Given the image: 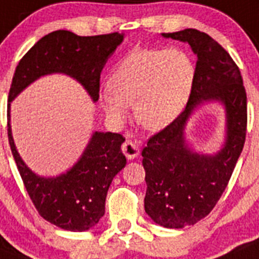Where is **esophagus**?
I'll list each match as a JSON object with an SVG mask.
<instances>
[{"label": "esophagus", "mask_w": 259, "mask_h": 259, "mask_svg": "<svg viewBox=\"0 0 259 259\" xmlns=\"http://www.w3.org/2000/svg\"><path fill=\"white\" fill-rule=\"evenodd\" d=\"M121 150H122L124 155L126 156L129 160H133V158L138 157V155H139L138 146H137V144L132 141L125 142V143L122 144V147H121Z\"/></svg>", "instance_id": "esophagus-1"}]
</instances>
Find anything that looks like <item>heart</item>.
<instances>
[{
  "mask_svg": "<svg viewBox=\"0 0 259 259\" xmlns=\"http://www.w3.org/2000/svg\"><path fill=\"white\" fill-rule=\"evenodd\" d=\"M195 81V66L186 51L171 48L137 49L120 60L101 104L111 120L124 122L127 107L148 130H161L183 111Z\"/></svg>",
  "mask_w": 259,
  "mask_h": 259,
  "instance_id": "obj_1",
  "label": "heart"
}]
</instances>
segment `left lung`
<instances>
[{
    "label": "left lung",
    "mask_w": 259,
    "mask_h": 259,
    "mask_svg": "<svg viewBox=\"0 0 259 259\" xmlns=\"http://www.w3.org/2000/svg\"><path fill=\"white\" fill-rule=\"evenodd\" d=\"M162 36L187 42L197 62L186 108L152 135L142 151L144 209L157 225L183 228L208 215L227 187L245 143L246 93L236 63L209 34L187 28ZM210 100L221 101L226 108V143L215 155H200L185 144L183 132L193 109Z\"/></svg>",
    "instance_id": "obj_1"
}]
</instances>
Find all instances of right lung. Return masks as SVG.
<instances>
[{
    "label": "right lung",
    "instance_id": "obj_1",
    "mask_svg": "<svg viewBox=\"0 0 259 259\" xmlns=\"http://www.w3.org/2000/svg\"><path fill=\"white\" fill-rule=\"evenodd\" d=\"M124 34L77 36L55 31L38 39L16 66L9 92L11 102L29 83L50 73H66L99 99L101 72L108 58L122 42ZM8 135L14 160L28 195L44 220L67 231H86L104 215L109 185L126 165L121 152L125 138L117 133L95 132L82 156L67 173L44 178L32 171L14 144L8 107Z\"/></svg>",
    "mask_w": 259,
    "mask_h": 259
}]
</instances>
